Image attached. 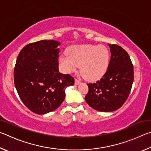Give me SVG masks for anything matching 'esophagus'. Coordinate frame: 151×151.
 Wrapping results in <instances>:
<instances>
[{
    "label": "esophagus",
    "mask_w": 151,
    "mask_h": 151,
    "mask_svg": "<svg viewBox=\"0 0 151 151\" xmlns=\"http://www.w3.org/2000/svg\"><path fill=\"white\" fill-rule=\"evenodd\" d=\"M80 83H81L80 81H79L78 80H77V79L75 78V85H79V84H80Z\"/></svg>",
    "instance_id": "34e87169"
}]
</instances>
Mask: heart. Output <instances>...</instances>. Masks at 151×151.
Masks as SVG:
<instances>
[{"instance_id": "obj_1", "label": "heart", "mask_w": 151, "mask_h": 151, "mask_svg": "<svg viewBox=\"0 0 151 151\" xmlns=\"http://www.w3.org/2000/svg\"><path fill=\"white\" fill-rule=\"evenodd\" d=\"M68 56L61 55L58 63L65 73H69L80 66L86 80L94 81L103 76L108 69L110 52L103 45H81L69 48Z\"/></svg>"}]
</instances>
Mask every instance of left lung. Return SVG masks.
Wrapping results in <instances>:
<instances>
[{"instance_id": "1", "label": "left lung", "mask_w": 151, "mask_h": 151, "mask_svg": "<svg viewBox=\"0 0 151 151\" xmlns=\"http://www.w3.org/2000/svg\"><path fill=\"white\" fill-rule=\"evenodd\" d=\"M111 60L106 73L95 83L87 84L85 101L101 112L119 109L127 101L134 80L133 65L126 50L116 45H109Z\"/></svg>"}]
</instances>
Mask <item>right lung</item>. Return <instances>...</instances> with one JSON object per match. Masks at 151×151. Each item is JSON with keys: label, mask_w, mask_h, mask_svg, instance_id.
<instances>
[{"label": "right lung", "mask_w": 151, "mask_h": 151, "mask_svg": "<svg viewBox=\"0 0 151 151\" xmlns=\"http://www.w3.org/2000/svg\"><path fill=\"white\" fill-rule=\"evenodd\" d=\"M60 45L42 40L25 46L18 56L14 81L22 103L30 111L45 114L55 111L65 98V89L75 83L69 75L58 70Z\"/></svg>", "instance_id": "obj_1"}]
</instances>
